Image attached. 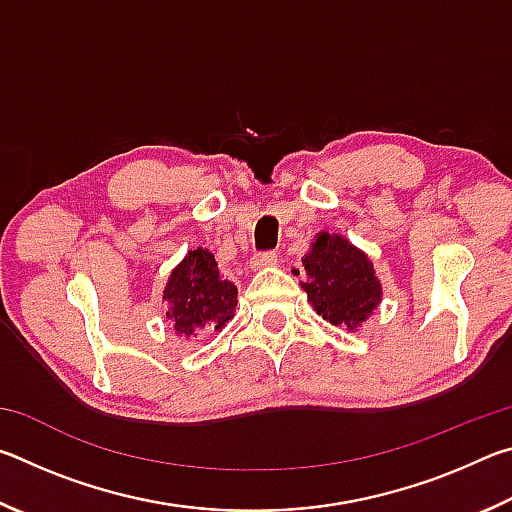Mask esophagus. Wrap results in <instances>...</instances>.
I'll use <instances>...</instances> for the list:
<instances>
[{
    "mask_svg": "<svg viewBox=\"0 0 512 512\" xmlns=\"http://www.w3.org/2000/svg\"><path fill=\"white\" fill-rule=\"evenodd\" d=\"M277 264V253H259L250 259V268L253 271H262V268H271Z\"/></svg>",
    "mask_w": 512,
    "mask_h": 512,
    "instance_id": "34e87169",
    "label": "esophagus"
}]
</instances>
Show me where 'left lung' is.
<instances>
[{"mask_svg": "<svg viewBox=\"0 0 512 512\" xmlns=\"http://www.w3.org/2000/svg\"><path fill=\"white\" fill-rule=\"evenodd\" d=\"M302 266L309 305L334 327L357 332L384 296L370 257L336 232H318Z\"/></svg>", "mask_w": 512, "mask_h": 512, "instance_id": "1", "label": "left lung"}]
</instances>
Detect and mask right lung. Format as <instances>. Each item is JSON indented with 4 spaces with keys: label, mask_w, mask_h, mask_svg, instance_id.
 <instances>
[{
    "label": "right lung",
    "mask_w": 512,
    "mask_h": 512,
    "mask_svg": "<svg viewBox=\"0 0 512 512\" xmlns=\"http://www.w3.org/2000/svg\"><path fill=\"white\" fill-rule=\"evenodd\" d=\"M162 298L176 336L192 341L210 329H223L235 318L237 287L225 280L207 248L189 250L173 268Z\"/></svg>",
    "instance_id": "right-lung-1"
}]
</instances>
